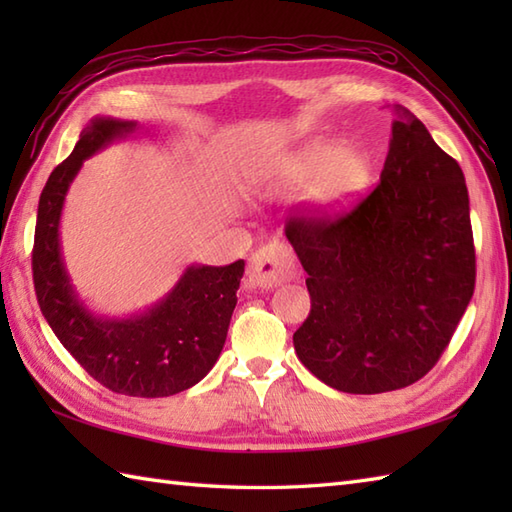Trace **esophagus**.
Listing matches in <instances>:
<instances>
[{"mask_svg":"<svg viewBox=\"0 0 512 512\" xmlns=\"http://www.w3.org/2000/svg\"><path fill=\"white\" fill-rule=\"evenodd\" d=\"M299 275V268L292 255L290 246L284 242H270L262 246L257 253L250 257L248 277L253 279V284L259 288H277L286 281H292Z\"/></svg>","mask_w":512,"mask_h":512,"instance_id":"esophagus-1","label":"esophagus"}]
</instances>
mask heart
Listing matches in <instances>:
<instances>
[{"instance_id": "1", "label": "heart", "mask_w": 512, "mask_h": 512, "mask_svg": "<svg viewBox=\"0 0 512 512\" xmlns=\"http://www.w3.org/2000/svg\"><path fill=\"white\" fill-rule=\"evenodd\" d=\"M374 178V162L361 147L336 140L314 143L281 156L259 176V189L268 195H295L321 215H339L363 200Z\"/></svg>"}]
</instances>
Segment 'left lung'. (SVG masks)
Instances as JSON below:
<instances>
[{"instance_id":"8db88e82","label":"left lung","mask_w":512,"mask_h":512,"mask_svg":"<svg viewBox=\"0 0 512 512\" xmlns=\"http://www.w3.org/2000/svg\"><path fill=\"white\" fill-rule=\"evenodd\" d=\"M380 184L336 220H290L312 299L299 361L345 394L416 383L438 363L475 288L469 191L458 162L394 105Z\"/></svg>"}]
</instances>
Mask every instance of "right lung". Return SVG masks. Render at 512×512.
Returning <instances> with one entry per match:
<instances>
[{
  "mask_svg": "<svg viewBox=\"0 0 512 512\" xmlns=\"http://www.w3.org/2000/svg\"><path fill=\"white\" fill-rule=\"evenodd\" d=\"M136 129V121L94 116L72 154L50 173L37 209L32 277L43 317L85 372L116 394L165 398L200 383L220 358L244 259L187 266L165 297L129 317H103L88 308L61 253L65 195L85 160Z\"/></svg>",
  "mask_w": 512,
  "mask_h": 512,
  "instance_id": "1",
  "label": "right lung"
}]
</instances>
